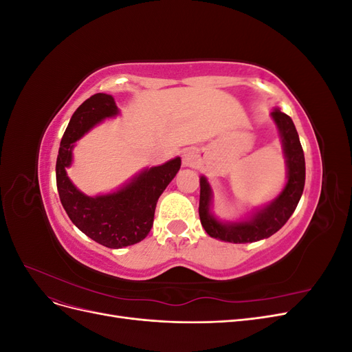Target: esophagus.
Instances as JSON below:
<instances>
[{
  "label": "esophagus",
  "instance_id": "34e87169",
  "mask_svg": "<svg viewBox=\"0 0 352 352\" xmlns=\"http://www.w3.org/2000/svg\"><path fill=\"white\" fill-rule=\"evenodd\" d=\"M199 164V155L195 150H186L182 155L184 167H197Z\"/></svg>",
  "mask_w": 352,
  "mask_h": 352
}]
</instances>
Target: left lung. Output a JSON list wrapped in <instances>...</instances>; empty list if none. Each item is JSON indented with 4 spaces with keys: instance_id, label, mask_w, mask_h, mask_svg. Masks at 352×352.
<instances>
[{
    "instance_id": "1",
    "label": "left lung",
    "mask_w": 352,
    "mask_h": 352,
    "mask_svg": "<svg viewBox=\"0 0 352 352\" xmlns=\"http://www.w3.org/2000/svg\"><path fill=\"white\" fill-rule=\"evenodd\" d=\"M280 136L286 164V184L282 192L270 204L257 207L251 214L238 221L219 220L211 212L212 189L206 176L199 177V220L211 238L232 243L257 242L272 236L289 220L301 199L305 184V158L292 119L279 109L270 113Z\"/></svg>"
}]
</instances>
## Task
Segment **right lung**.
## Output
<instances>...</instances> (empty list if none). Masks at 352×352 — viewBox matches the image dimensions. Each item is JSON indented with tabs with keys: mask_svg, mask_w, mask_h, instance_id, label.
Listing matches in <instances>:
<instances>
[{
	"mask_svg": "<svg viewBox=\"0 0 352 352\" xmlns=\"http://www.w3.org/2000/svg\"><path fill=\"white\" fill-rule=\"evenodd\" d=\"M109 94H95L73 113L57 155V189L73 225L104 247L119 250L141 242L154 223L160 195L180 168V157L144 168L114 192L89 197L72 184L66 168L73 162L74 142L105 119L119 116Z\"/></svg>",
	"mask_w": 352,
	"mask_h": 352,
	"instance_id": "obj_1",
	"label": "right lung"
}]
</instances>
